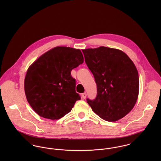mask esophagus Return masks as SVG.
<instances>
[{
    "label": "esophagus",
    "mask_w": 161,
    "mask_h": 161,
    "mask_svg": "<svg viewBox=\"0 0 161 161\" xmlns=\"http://www.w3.org/2000/svg\"><path fill=\"white\" fill-rule=\"evenodd\" d=\"M86 97H87V93H82V97L84 99H85V98H86Z\"/></svg>",
    "instance_id": "1"
}]
</instances>
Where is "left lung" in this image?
Returning a JSON list of instances; mask_svg holds the SVG:
<instances>
[{
    "mask_svg": "<svg viewBox=\"0 0 161 161\" xmlns=\"http://www.w3.org/2000/svg\"><path fill=\"white\" fill-rule=\"evenodd\" d=\"M97 87L94 100L87 99L92 110L102 119L114 122L131 112L138 99V70L122 51L100 46L82 50Z\"/></svg>",
    "mask_w": 161,
    "mask_h": 161,
    "instance_id": "obj_1",
    "label": "left lung"
}]
</instances>
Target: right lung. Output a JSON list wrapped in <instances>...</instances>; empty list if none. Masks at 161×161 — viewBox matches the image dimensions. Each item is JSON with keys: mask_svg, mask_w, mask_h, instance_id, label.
Wrapping results in <instances>:
<instances>
[{"mask_svg": "<svg viewBox=\"0 0 161 161\" xmlns=\"http://www.w3.org/2000/svg\"><path fill=\"white\" fill-rule=\"evenodd\" d=\"M84 63L80 50L57 46L38 58L27 70L24 88L26 100L42 117L58 119L80 100L75 92L72 69Z\"/></svg>", "mask_w": 161, "mask_h": 161, "instance_id": "right-lung-1", "label": "right lung"}]
</instances>
